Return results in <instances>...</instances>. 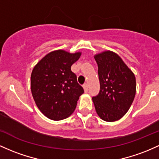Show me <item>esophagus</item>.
Instances as JSON below:
<instances>
[{
	"instance_id": "34e87169",
	"label": "esophagus",
	"mask_w": 159,
	"mask_h": 159,
	"mask_svg": "<svg viewBox=\"0 0 159 159\" xmlns=\"http://www.w3.org/2000/svg\"><path fill=\"white\" fill-rule=\"evenodd\" d=\"M83 88H84V92L88 91V84H84L83 85Z\"/></svg>"
}]
</instances>
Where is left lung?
Wrapping results in <instances>:
<instances>
[{"mask_svg":"<svg viewBox=\"0 0 159 159\" xmlns=\"http://www.w3.org/2000/svg\"><path fill=\"white\" fill-rule=\"evenodd\" d=\"M98 65L100 90L92 99L101 119L116 121L128 112L136 94V78L118 54L102 52L94 56Z\"/></svg>","mask_w":159,"mask_h":159,"instance_id":"8db88e82","label":"left lung"}]
</instances>
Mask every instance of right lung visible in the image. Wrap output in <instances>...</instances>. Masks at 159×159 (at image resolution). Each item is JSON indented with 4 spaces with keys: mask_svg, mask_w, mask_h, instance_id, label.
Here are the masks:
<instances>
[{
    "mask_svg": "<svg viewBox=\"0 0 159 159\" xmlns=\"http://www.w3.org/2000/svg\"><path fill=\"white\" fill-rule=\"evenodd\" d=\"M81 52L70 53L63 50L50 52L33 69L31 90L34 102L47 118L60 121L70 116L75 109L84 89L77 81L71 66Z\"/></svg>",
    "mask_w": 159,
    "mask_h": 159,
    "instance_id": "obj_1",
    "label": "right lung"
}]
</instances>
